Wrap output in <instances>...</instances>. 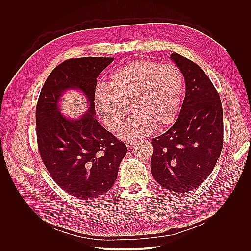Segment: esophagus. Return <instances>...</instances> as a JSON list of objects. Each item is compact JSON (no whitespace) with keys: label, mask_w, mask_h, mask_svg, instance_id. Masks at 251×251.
Segmentation results:
<instances>
[{"label":"esophagus","mask_w":251,"mask_h":251,"mask_svg":"<svg viewBox=\"0 0 251 251\" xmlns=\"http://www.w3.org/2000/svg\"><path fill=\"white\" fill-rule=\"evenodd\" d=\"M125 144H126V146H127V148L130 149V148L133 147V145L135 144V142H134V141H126Z\"/></svg>","instance_id":"obj_1"}]
</instances>
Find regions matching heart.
<instances>
[{"instance_id": "b5f03b06", "label": "heart", "mask_w": 251, "mask_h": 251, "mask_svg": "<svg viewBox=\"0 0 251 251\" xmlns=\"http://www.w3.org/2000/svg\"><path fill=\"white\" fill-rule=\"evenodd\" d=\"M184 92V77L178 66L154 60L138 59L114 70L108 85H99L94 102L111 131L122 125V139H136L171 124L179 111Z\"/></svg>"}]
</instances>
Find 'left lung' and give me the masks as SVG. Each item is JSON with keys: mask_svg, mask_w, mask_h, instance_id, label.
Instances as JSON below:
<instances>
[{"mask_svg": "<svg viewBox=\"0 0 251 251\" xmlns=\"http://www.w3.org/2000/svg\"><path fill=\"white\" fill-rule=\"evenodd\" d=\"M170 58L183 73L186 95L175 123L151 141V170L160 186L180 194L197 189L212 172L223 147V109L197 63L177 52Z\"/></svg>", "mask_w": 251, "mask_h": 251, "instance_id": "8db88e82", "label": "left lung"}]
</instances>
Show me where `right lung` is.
<instances>
[{"label":"right lung","instance_id":"1","mask_svg":"<svg viewBox=\"0 0 251 251\" xmlns=\"http://www.w3.org/2000/svg\"><path fill=\"white\" fill-rule=\"evenodd\" d=\"M113 57L70 58L47 78L36 107L37 142L42 160L53 181L68 195L93 200L115 183L128 150L96 119L97 78ZM68 89L85 95L88 110L79 119L61 114L59 101Z\"/></svg>","mask_w":251,"mask_h":251}]
</instances>
